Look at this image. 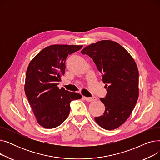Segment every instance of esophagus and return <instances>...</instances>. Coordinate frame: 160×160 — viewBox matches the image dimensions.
I'll use <instances>...</instances> for the list:
<instances>
[{
    "label": "esophagus",
    "mask_w": 160,
    "mask_h": 160,
    "mask_svg": "<svg viewBox=\"0 0 160 160\" xmlns=\"http://www.w3.org/2000/svg\"><path fill=\"white\" fill-rule=\"evenodd\" d=\"M84 99L86 100L87 102H92V101H95V100H96L97 98L95 97H84Z\"/></svg>",
    "instance_id": "obj_1"
}]
</instances>
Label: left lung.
Segmentation results:
<instances>
[{
  "mask_svg": "<svg viewBox=\"0 0 160 160\" xmlns=\"http://www.w3.org/2000/svg\"><path fill=\"white\" fill-rule=\"evenodd\" d=\"M81 53L93 59L106 83V95L100 98L105 111L95 117V121L108 130L119 127L128 119L139 96V72L135 61L127 50L110 40L91 44Z\"/></svg>",
  "mask_w": 160,
  "mask_h": 160,
  "instance_id": "8db88e82",
  "label": "left lung"
}]
</instances>
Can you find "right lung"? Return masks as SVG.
Wrapping results in <instances>:
<instances>
[{
	"instance_id": "1",
	"label": "right lung",
	"mask_w": 160,
	"mask_h": 160,
	"mask_svg": "<svg viewBox=\"0 0 160 160\" xmlns=\"http://www.w3.org/2000/svg\"><path fill=\"white\" fill-rule=\"evenodd\" d=\"M82 45H53L43 48L30 62L26 73L24 91L39 124L54 128L68 117L70 103L80 99L79 93L59 89L65 74V60Z\"/></svg>"
}]
</instances>
